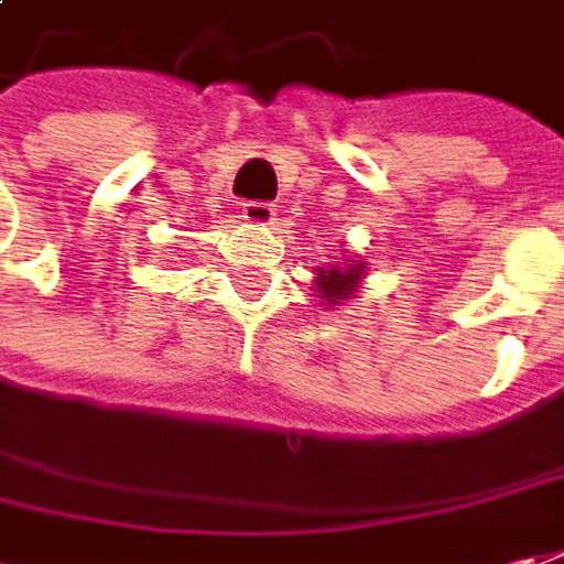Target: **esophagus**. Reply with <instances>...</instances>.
Returning <instances> with one entry per match:
<instances>
[{
	"label": "esophagus",
	"instance_id": "34e87169",
	"mask_svg": "<svg viewBox=\"0 0 564 564\" xmlns=\"http://www.w3.org/2000/svg\"><path fill=\"white\" fill-rule=\"evenodd\" d=\"M274 217H278V210L268 202H246L242 205V220L252 227H268V224H274Z\"/></svg>",
	"mask_w": 564,
	"mask_h": 564
}]
</instances>
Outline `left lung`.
<instances>
[{
  "mask_svg": "<svg viewBox=\"0 0 564 564\" xmlns=\"http://www.w3.org/2000/svg\"><path fill=\"white\" fill-rule=\"evenodd\" d=\"M366 274V264L362 261H354V264H334V268H318V278H315V286L322 293V300L330 303V306H340L344 300H354L356 286Z\"/></svg>",
  "mask_w": 564,
  "mask_h": 564,
  "instance_id": "left-lung-1",
  "label": "left lung"
}]
</instances>
